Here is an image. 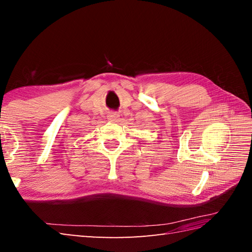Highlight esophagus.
<instances>
[{
    "label": "esophagus",
    "mask_w": 252,
    "mask_h": 252,
    "mask_svg": "<svg viewBox=\"0 0 252 252\" xmlns=\"http://www.w3.org/2000/svg\"><path fill=\"white\" fill-rule=\"evenodd\" d=\"M107 118H108V120L110 121H116L118 118H119V115H118L117 112H110V114L107 116Z\"/></svg>",
    "instance_id": "34e87169"
}]
</instances>
